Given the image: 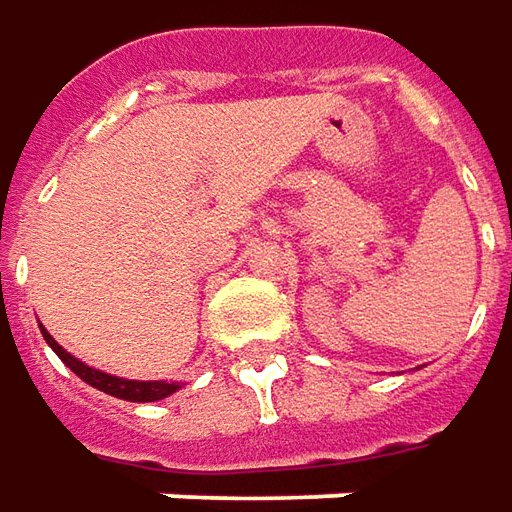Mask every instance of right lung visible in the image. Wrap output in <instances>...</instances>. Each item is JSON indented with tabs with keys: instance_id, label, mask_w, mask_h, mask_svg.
I'll use <instances>...</instances> for the list:
<instances>
[{
	"instance_id": "1",
	"label": "right lung",
	"mask_w": 512,
	"mask_h": 512,
	"mask_svg": "<svg viewBox=\"0 0 512 512\" xmlns=\"http://www.w3.org/2000/svg\"><path fill=\"white\" fill-rule=\"evenodd\" d=\"M39 328H42V337L47 340V345L56 351V357H59L76 377L84 379L87 385H93L98 391L110 394V397L127 399V402H158V399H167L169 394H175V391L181 388V382H167V379H147V382H141V379H124L113 377V374H104V371L90 368V365H84L81 360H76L73 354H67L62 345L47 334L45 326Z\"/></svg>"
}]
</instances>
